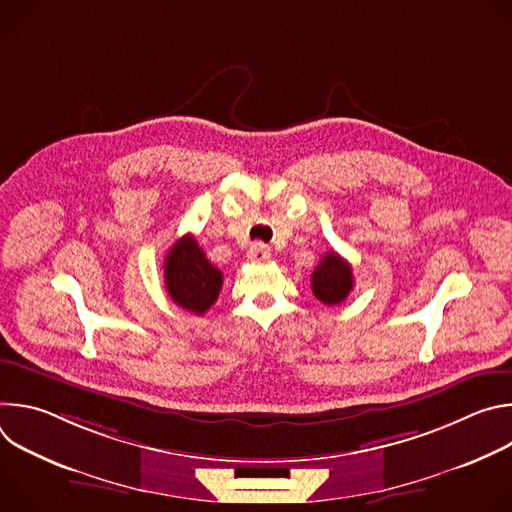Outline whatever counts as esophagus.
<instances>
[{
  "label": "esophagus",
  "instance_id": "esophagus-1",
  "mask_svg": "<svg viewBox=\"0 0 512 512\" xmlns=\"http://www.w3.org/2000/svg\"><path fill=\"white\" fill-rule=\"evenodd\" d=\"M269 249L263 245V243H253L251 247H249V251H247V259L251 261V263H263V261H267L269 259Z\"/></svg>",
  "mask_w": 512,
  "mask_h": 512
}]
</instances>
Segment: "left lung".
Masks as SVG:
<instances>
[{
  "mask_svg": "<svg viewBox=\"0 0 512 512\" xmlns=\"http://www.w3.org/2000/svg\"><path fill=\"white\" fill-rule=\"evenodd\" d=\"M352 285L354 277L350 263L334 251L326 253L312 273L314 296L326 306L342 304L348 298Z\"/></svg>",
  "mask_w": 512,
  "mask_h": 512,
  "instance_id": "1",
  "label": "left lung"
}]
</instances>
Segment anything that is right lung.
I'll return each mask as SVG.
<instances>
[{
    "instance_id": "right-lung-1",
    "label": "right lung",
    "mask_w": 512,
    "mask_h": 512,
    "mask_svg": "<svg viewBox=\"0 0 512 512\" xmlns=\"http://www.w3.org/2000/svg\"><path fill=\"white\" fill-rule=\"evenodd\" d=\"M164 281L180 308L202 316L221 294L223 273L206 259L196 239L186 235L166 255Z\"/></svg>"
}]
</instances>
